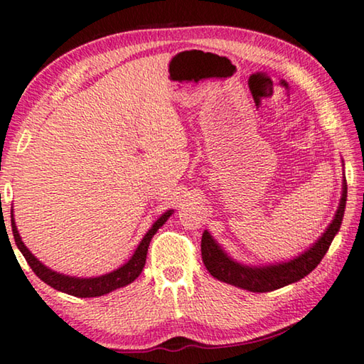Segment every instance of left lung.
Instances as JSON below:
<instances>
[{
  "label": "left lung",
  "mask_w": 364,
  "mask_h": 364,
  "mask_svg": "<svg viewBox=\"0 0 364 364\" xmlns=\"http://www.w3.org/2000/svg\"><path fill=\"white\" fill-rule=\"evenodd\" d=\"M345 204H347V180L342 183V198H340L333 220L326 228V232L317 238L313 246L296 257L290 259V261L265 265L241 264L235 261L232 256H228L227 251L213 240V236L207 230H204L203 240H200L203 261L213 279L243 288L247 291L265 293L295 284V282L304 279L309 272H313L317 264L321 262V259L324 257L332 240L338 233L340 225H342Z\"/></svg>",
  "instance_id": "8db88e82"
}]
</instances>
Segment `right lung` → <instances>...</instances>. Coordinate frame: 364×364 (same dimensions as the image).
<instances>
[{
	"label": "right lung",
	"mask_w": 364,
	"mask_h": 364,
	"mask_svg": "<svg viewBox=\"0 0 364 364\" xmlns=\"http://www.w3.org/2000/svg\"><path fill=\"white\" fill-rule=\"evenodd\" d=\"M171 213L173 210H166L154 222L152 227L149 228V232L144 235L141 243L137 245L134 255L129 257L128 262H124L121 267L112 270V272L103 274L99 277H73V275L60 274L56 272V270H51L50 267H47L42 261H38V259L28 251V247L24 245V241H22L19 232H17L13 209H11V228H13V235H14V241L17 247H19L22 256L26 257L27 264L31 265V269L36 272V275L40 280L45 282V284L50 285L51 288H55L58 291L68 293V295H73L77 298H94V296L107 295V293L117 290V288L129 285L131 282H134L137 277L141 275L144 265H146L147 250H149V245H151L152 236L157 233V230L161 227V225L168 220Z\"/></svg>",
	"instance_id": "add662e5"
}]
</instances>
